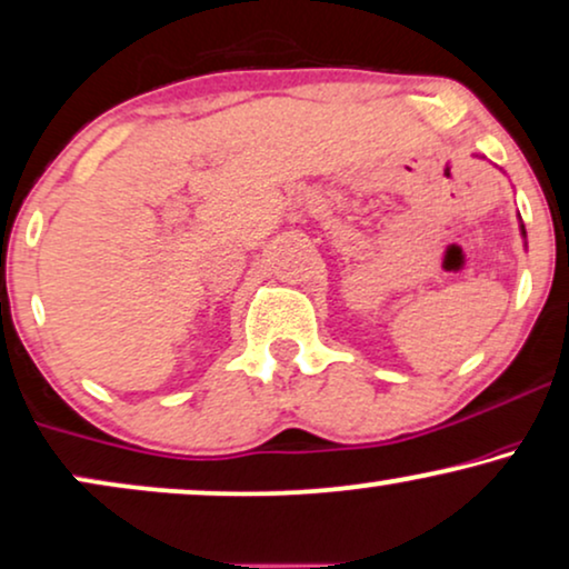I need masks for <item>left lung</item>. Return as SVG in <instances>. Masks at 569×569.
<instances>
[{
    "label": "left lung",
    "mask_w": 569,
    "mask_h": 569,
    "mask_svg": "<svg viewBox=\"0 0 569 569\" xmlns=\"http://www.w3.org/2000/svg\"><path fill=\"white\" fill-rule=\"evenodd\" d=\"M520 231H522V236H525V226H520Z\"/></svg>",
    "instance_id": "left-lung-1"
}]
</instances>
